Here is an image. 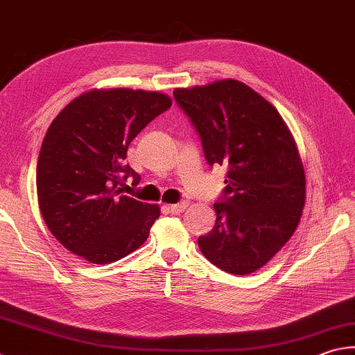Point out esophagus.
<instances>
[{
  "label": "esophagus",
  "instance_id": "34e87169",
  "mask_svg": "<svg viewBox=\"0 0 355 355\" xmlns=\"http://www.w3.org/2000/svg\"><path fill=\"white\" fill-rule=\"evenodd\" d=\"M187 207H189V202H187V200H182V202H179V204L168 205V209L173 215H179V213H182Z\"/></svg>",
  "mask_w": 355,
  "mask_h": 355
}]
</instances>
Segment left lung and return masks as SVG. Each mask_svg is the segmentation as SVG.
Listing matches in <instances>:
<instances>
[{
  "label": "left lung",
  "instance_id": "obj_1",
  "mask_svg": "<svg viewBox=\"0 0 355 355\" xmlns=\"http://www.w3.org/2000/svg\"><path fill=\"white\" fill-rule=\"evenodd\" d=\"M176 102L202 140L209 165H225L213 230L202 255L233 275H249L282 250L302 219L306 176L295 139L275 106L250 86L224 78L176 88Z\"/></svg>",
  "mask_w": 355,
  "mask_h": 355
}]
</instances>
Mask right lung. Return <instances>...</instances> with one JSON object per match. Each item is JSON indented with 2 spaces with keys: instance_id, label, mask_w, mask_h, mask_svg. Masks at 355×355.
<instances>
[{
  "instance_id": "obj_1",
  "label": "right lung",
  "mask_w": 355,
  "mask_h": 355,
  "mask_svg": "<svg viewBox=\"0 0 355 355\" xmlns=\"http://www.w3.org/2000/svg\"><path fill=\"white\" fill-rule=\"evenodd\" d=\"M171 98L157 91L89 89L52 120L37 164V196L51 233L73 255L110 264L130 255L160 216L157 204L122 195L126 151Z\"/></svg>"
}]
</instances>
